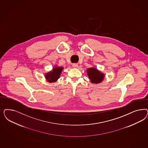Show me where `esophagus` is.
Returning a JSON list of instances; mask_svg holds the SVG:
<instances>
[{
	"instance_id": "esophagus-1",
	"label": "esophagus",
	"mask_w": 148,
	"mask_h": 148,
	"mask_svg": "<svg viewBox=\"0 0 148 148\" xmlns=\"http://www.w3.org/2000/svg\"><path fill=\"white\" fill-rule=\"evenodd\" d=\"M78 65L77 64H75H75H72V66L73 67H75V68H76V67H78Z\"/></svg>"
}]
</instances>
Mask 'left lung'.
<instances>
[{"instance_id": "obj_1", "label": "left lung", "mask_w": 148, "mask_h": 148, "mask_svg": "<svg viewBox=\"0 0 148 148\" xmlns=\"http://www.w3.org/2000/svg\"><path fill=\"white\" fill-rule=\"evenodd\" d=\"M86 72L89 78L90 79L92 83H100L104 79L105 75L95 67H92L87 69Z\"/></svg>"}]
</instances>
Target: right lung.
<instances>
[{"instance_id": "1", "label": "right lung", "mask_w": 148, "mask_h": 148, "mask_svg": "<svg viewBox=\"0 0 148 148\" xmlns=\"http://www.w3.org/2000/svg\"><path fill=\"white\" fill-rule=\"evenodd\" d=\"M63 69V67H54L51 71L46 73L45 78L47 81L50 83L57 81L59 78Z\"/></svg>"}]
</instances>
